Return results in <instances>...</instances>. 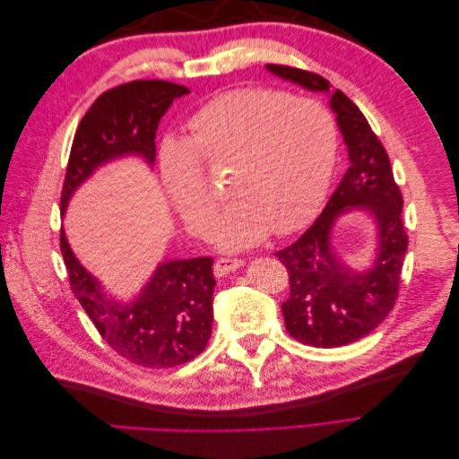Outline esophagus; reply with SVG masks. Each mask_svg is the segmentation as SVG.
<instances>
[{
    "instance_id": "obj_1",
    "label": "esophagus",
    "mask_w": 459,
    "mask_h": 459,
    "mask_svg": "<svg viewBox=\"0 0 459 459\" xmlns=\"http://www.w3.org/2000/svg\"><path fill=\"white\" fill-rule=\"evenodd\" d=\"M245 266L243 260H238V258H220L214 262V275L216 277H224L235 270H239Z\"/></svg>"
}]
</instances>
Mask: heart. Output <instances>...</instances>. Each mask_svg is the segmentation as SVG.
I'll return each instance as SVG.
<instances>
[{"label":"heart","instance_id":"heart-1","mask_svg":"<svg viewBox=\"0 0 459 459\" xmlns=\"http://www.w3.org/2000/svg\"><path fill=\"white\" fill-rule=\"evenodd\" d=\"M337 157V128L327 110L273 90L216 95L187 120L186 145L162 151L160 178L176 212L203 233L216 208L206 170L230 166L233 201L212 239L221 251H245L273 231L289 235L314 216Z\"/></svg>","mask_w":459,"mask_h":459}]
</instances>
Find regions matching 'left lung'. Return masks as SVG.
I'll use <instances>...</instances> for the list:
<instances>
[{
	"label": "left lung",
	"mask_w": 459,
	"mask_h": 459,
	"mask_svg": "<svg viewBox=\"0 0 459 459\" xmlns=\"http://www.w3.org/2000/svg\"><path fill=\"white\" fill-rule=\"evenodd\" d=\"M266 68L304 90L327 93L349 149L351 166L324 212L293 245L275 253L289 272L290 295L281 310L290 337L316 349H335L366 337L394 307L408 248L404 201L385 147L349 97L331 91L319 74L283 65ZM354 210L376 221V253L364 273L344 264L330 239L336 220Z\"/></svg>",
	"instance_id": "8db88e82"
}]
</instances>
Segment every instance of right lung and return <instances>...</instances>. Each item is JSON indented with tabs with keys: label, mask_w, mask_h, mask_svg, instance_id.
Returning <instances> with one entry per match:
<instances>
[{
	"label": "right lung",
	"mask_w": 459,
	"mask_h": 459,
	"mask_svg": "<svg viewBox=\"0 0 459 459\" xmlns=\"http://www.w3.org/2000/svg\"><path fill=\"white\" fill-rule=\"evenodd\" d=\"M186 86L164 80H134L95 100L74 134L61 212L76 189L101 166L140 157L152 169L159 122ZM61 253L71 289L110 349L143 368H176L199 356L212 333V258L164 260L130 302L108 297L101 281L82 266L61 230Z\"/></svg>",
	"instance_id": "obj_1"
}]
</instances>
